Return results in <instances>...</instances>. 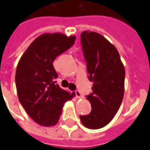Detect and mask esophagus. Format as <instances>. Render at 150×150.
Segmentation results:
<instances>
[{"label": "esophagus", "instance_id": "obj_1", "mask_svg": "<svg viewBox=\"0 0 150 150\" xmlns=\"http://www.w3.org/2000/svg\"><path fill=\"white\" fill-rule=\"evenodd\" d=\"M75 95H76V97H77V98H82V93H81L79 91H78V90L75 91Z\"/></svg>", "mask_w": 150, "mask_h": 150}]
</instances>
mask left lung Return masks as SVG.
I'll use <instances>...</instances> for the list:
<instances>
[{
	"label": "left lung",
	"mask_w": 150,
	"mask_h": 150,
	"mask_svg": "<svg viewBox=\"0 0 150 150\" xmlns=\"http://www.w3.org/2000/svg\"><path fill=\"white\" fill-rule=\"evenodd\" d=\"M81 43L93 93L86 96L91 112L79 117L85 127L99 129L111 121L121 106L125 71L116 47L100 33L82 32Z\"/></svg>",
	"instance_id": "left-lung-1"
}]
</instances>
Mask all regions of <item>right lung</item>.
Listing matches in <instances>:
<instances>
[{"instance_id": "right-lung-1", "label": "right lung", "mask_w": 150, "mask_h": 150, "mask_svg": "<svg viewBox=\"0 0 150 150\" xmlns=\"http://www.w3.org/2000/svg\"><path fill=\"white\" fill-rule=\"evenodd\" d=\"M75 39L60 33L42 34L18 61L15 73L18 97L29 116L42 126L55 125L64 103L75 96L56 83L57 74L53 62L72 47Z\"/></svg>"}]
</instances>
